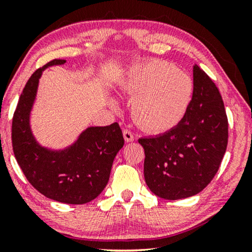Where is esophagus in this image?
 I'll return each mask as SVG.
<instances>
[{"label": "esophagus", "instance_id": "34e87169", "mask_svg": "<svg viewBox=\"0 0 252 252\" xmlns=\"http://www.w3.org/2000/svg\"><path fill=\"white\" fill-rule=\"evenodd\" d=\"M123 135H124V139H125L126 142H132V141H134V135L129 132L128 129H124Z\"/></svg>", "mask_w": 252, "mask_h": 252}]
</instances>
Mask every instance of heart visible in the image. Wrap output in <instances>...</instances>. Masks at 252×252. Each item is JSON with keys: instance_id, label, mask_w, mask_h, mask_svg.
<instances>
[{"instance_id": "1", "label": "heart", "mask_w": 252, "mask_h": 252, "mask_svg": "<svg viewBox=\"0 0 252 252\" xmlns=\"http://www.w3.org/2000/svg\"><path fill=\"white\" fill-rule=\"evenodd\" d=\"M120 88L136 95L132 102V113L137 124L157 133L174 128L185 118L194 95L192 79L163 61L133 67Z\"/></svg>"}]
</instances>
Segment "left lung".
Masks as SVG:
<instances>
[{"label": "left lung", "mask_w": 252, "mask_h": 252, "mask_svg": "<svg viewBox=\"0 0 252 252\" xmlns=\"http://www.w3.org/2000/svg\"><path fill=\"white\" fill-rule=\"evenodd\" d=\"M194 95L187 115L174 128L142 137L144 180L153 194L175 201L202 191L226 153L228 122L221 95L198 65L192 68Z\"/></svg>", "instance_id": "obj_1"}]
</instances>
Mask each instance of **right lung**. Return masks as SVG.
<instances>
[{
    "mask_svg": "<svg viewBox=\"0 0 252 252\" xmlns=\"http://www.w3.org/2000/svg\"><path fill=\"white\" fill-rule=\"evenodd\" d=\"M54 60L29 79L20 95L12 119L13 154L30 184L46 197L66 204H86L108 185L110 172L124 137L118 123L89 126L70 146L62 149L44 147L31 127L40 78L50 66L63 65Z\"/></svg>",
    "mask_w": 252,
    "mask_h": 252,
    "instance_id": "right-lung-1",
    "label": "right lung"
}]
</instances>
